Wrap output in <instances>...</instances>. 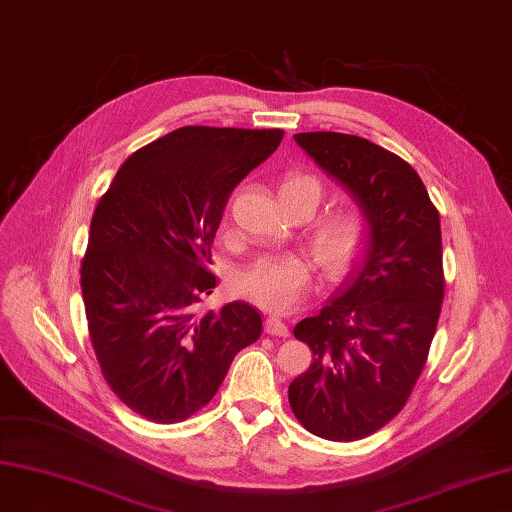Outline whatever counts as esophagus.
I'll return each instance as SVG.
<instances>
[{
	"instance_id": "esophagus-1",
	"label": "esophagus",
	"mask_w": 512,
	"mask_h": 512,
	"mask_svg": "<svg viewBox=\"0 0 512 512\" xmlns=\"http://www.w3.org/2000/svg\"><path fill=\"white\" fill-rule=\"evenodd\" d=\"M266 332L272 337H289V328L281 317H268L266 319Z\"/></svg>"
}]
</instances>
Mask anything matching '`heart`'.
Listing matches in <instances>:
<instances>
[{
  "mask_svg": "<svg viewBox=\"0 0 512 512\" xmlns=\"http://www.w3.org/2000/svg\"><path fill=\"white\" fill-rule=\"evenodd\" d=\"M281 193H306L319 206L321 186L306 173H289L281 184ZM369 240V225L356 208H339L326 214L313 227L309 246L330 279L347 274L362 255ZM313 266L300 255L259 257L233 276V289L244 300L270 313H291L311 294Z\"/></svg>",
  "mask_w": 512,
  "mask_h": 512,
  "instance_id": "1",
  "label": "heart"
}]
</instances>
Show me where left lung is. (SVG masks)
Returning a JSON list of instances; mask_svg holds the SVG:
<instances>
[{
    "instance_id": "obj_1",
    "label": "left lung",
    "mask_w": 512,
    "mask_h": 512,
    "mask_svg": "<svg viewBox=\"0 0 512 512\" xmlns=\"http://www.w3.org/2000/svg\"><path fill=\"white\" fill-rule=\"evenodd\" d=\"M294 139L356 197L371 246L341 294L294 328L313 362L289 405L313 435L356 442L403 410L427 364L446 289L440 212L401 156L328 130Z\"/></svg>"
}]
</instances>
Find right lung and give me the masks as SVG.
Segmentation results:
<instances>
[{
  "mask_svg": "<svg viewBox=\"0 0 512 512\" xmlns=\"http://www.w3.org/2000/svg\"><path fill=\"white\" fill-rule=\"evenodd\" d=\"M283 135L182 126L130 154L96 203L81 259L87 330L105 382L139 416L191 418L259 339L251 304H197L216 287L208 266L229 195Z\"/></svg>",
  "mask_w": 512,
  "mask_h": 512,
  "instance_id": "add662e5",
  "label": "right lung"
}]
</instances>
